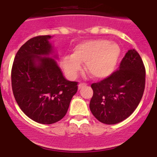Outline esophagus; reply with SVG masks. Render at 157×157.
I'll return each instance as SVG.
<instances>
[{"label":"esophagus","mask_w":157,"mask_h":157,"mask_svg":"<svg viewBox=\"0 0 157 157\" xmlns=\"http://www.w3.org/2000/svg\"><path fill=\"white\" fill-rule=\"evenodd\" d=\"M85 85H87V84H86L85 83H80L78 84V88L79 89H80V88H82V87H83V86H85Z\"/></svg>","instance_id":"1"}]
</instances>
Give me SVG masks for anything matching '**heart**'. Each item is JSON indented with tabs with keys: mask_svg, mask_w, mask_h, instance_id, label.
<instances>
[{
	"mask_svg": "<svg viewBox=\"0 0 157 157\" xmlns=\"http://www.w3.org/2000/svg\"><path fill=\"white\" fill-rule=\"evenodd\" d=\"M121 55L119 45L106 39H94L77 44L72 55L61 59V66L68 77L74 79L85 63V70L94 79L107 78L115 71Z\"/></svg>",
	"mask_w": 157,
	"mask_h": 157,
	"instance_id": "heart-1",
	"label": "heart"
}]
</instances>
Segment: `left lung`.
<instances>
[{"label":"left lung","mask_w":157,"mask_h":157,"mask_svg":"<svg viewBox=\"0 0 157 157\" xmlns=\"http://www.w3.org/2000/svg\"><path fill=\"white\" fill-rule=\"evenodd\" d=\"M146 69L140 54L130 49L118 70L91 84L90 109L101 122L114 125L124 121L140 104L145 89Z\"/></svg>","instance_id":"obj_1"}]
</instances>
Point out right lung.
I'll return each instance as SVG.
<instances>
[{"label": "right lung", "mask_w": 157, "mask_h": 157, "mask_svg": "<svg viewBox=\"0 0 157 157\" xmlns=\"http://www.w3.org/2000/svg\"><path fill=\"white\" fill-rule=\"evenodd\" d=\"M50 36L29 39L18 49L11 69V87L17 105L29 118L49 125L66 115L77 82L69 81L53 59Z\"/></svg>", "instance_id": "right-lung-1"}]
</instances>
